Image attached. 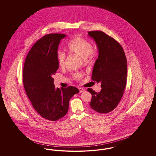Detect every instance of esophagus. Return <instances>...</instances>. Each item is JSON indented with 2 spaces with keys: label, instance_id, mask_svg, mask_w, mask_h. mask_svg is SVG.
<instances>
[{
  "label": "esophagus",
  "instance_id": "esophagus-1",
  "mask_svg": "<svg viewBox=\"0 0 156 156\" xmlns=\"http://www.w3.org/2000/svg\"><path fill=\"white\" fill-rule=\"evenodd\" d=\"M79 90H80V93H81V92H83V91H85V89H83V88H79Z\"/></svg>",
  "mask_w": 156,
  "mask_h": 156
}]
</instances>
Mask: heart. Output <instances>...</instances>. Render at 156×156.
<instances>
[{"label": "heart", "mask_w": 156, "mask_h": 156, "mask_svg": "<svg viewBox=\"0 0 156 156\" xmlns=\"http://www.w3.org/2000/svg\"><path fill=\"white\" fill-rule=\"evenodd\" d=\"M68 48L71 52L80 55L83 59H87L88 57H89L94 50L93 45L81 37H76L72 40L68 44ZM57 58L59 66L64 67L66 59L65 52L60 50L58 51L57 53ZM82 76V74L80 73L74 74V77L76 80L81 79Z\"/></svg>", "instance_id": "b5f03b06"}]
</instances>
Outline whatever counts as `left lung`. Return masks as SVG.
<instances>
[{
  "label": "left lung",
  "mask_w": 156,
  "mask_h": 156,
  "mask_svg": "<svg viewBox=\"0 0 156 156\" xmlns=\"http://www.w3.org/2000/svg\"><path fill=\"white\" fill-rule=\"evenodd\" d=\"M98 47V58L92 71V79L100 82L102 89L97 93L91 88L90 106L100 113H107L116 108L124 93L127 80V59L123 49L112 37L101 31L88 32Z\"/></svg>",
  "instance_id": "1"
}]
</instances>
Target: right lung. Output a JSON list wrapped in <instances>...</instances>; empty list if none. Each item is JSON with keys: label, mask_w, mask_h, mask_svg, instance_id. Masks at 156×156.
<instances>
[{"label": "right lung", "mask_w": 156, "mask_h": 156, "mask_svg": "<svg viewBox=\"0 0 156 156\" xmlns=\"http://www.w3.org/2000/svg\"><path fill=\"white\" fill-rule=\"evenodd\" d=\"M64 34H49L31 47L24 62V87L32 106L43 118L56 121L68 111L69 102L80 92L74 87L55 88L52 76L58 69L57 53Z\"/></svg>", "instance_id": "1"}]
</instances>
